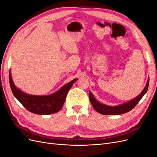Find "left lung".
I'll return each mask as SVG.
<instances>
[{"instance_id":"1","label":"left lung","mask_w":157,"mask_h":157,"mask_svg":"<svg viewBox=\"0 0 157 157\" xmlns=\"http://www.w3.org/2000/svg\"><path fill=\"white\" fill-rule=\"evenodd\" d=\"M149 78L147 80V82L146 84V86H145L144 89L142 90V92L137 96L136 98L131 99L129 101L124 103L121 105H118L116 106H110L105 105L99 103L98 100H96V98H94L93 94L91 92H89V98L90 103H91L92 105L94 108L95 110L99 113L102 114V115H122L128 111H131L132 109L137 105L138 102L141 100V99L143 98L145 94L147 92V89L149 87Z\"/></svg>"}]
</instances>
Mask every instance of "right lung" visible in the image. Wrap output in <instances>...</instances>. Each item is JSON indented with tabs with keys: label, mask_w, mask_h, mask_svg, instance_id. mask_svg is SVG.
Returning a JSON list of instances; mask_svg holds the SVG:
<instances>
[{
	"label": "right lung",
	"mask_w": 157,
	"mask_h": 157,
	"mask_svg": "<svg viewBox=\"0 0 157 157\" xmlns=\"http://www.w3.org/2000/svg\"><path fill=\"white\" fill-rule=\"evenodd\" d=\"M77 79L71 80L52 94L35 96L26 94L17 88L12 80L10 71L9 73V81L14 96L28 111L41 115H51L59 111L65 103L69 90Z\"/></svg>",
	"instance_id": "obj_1"
}]
</instances>
